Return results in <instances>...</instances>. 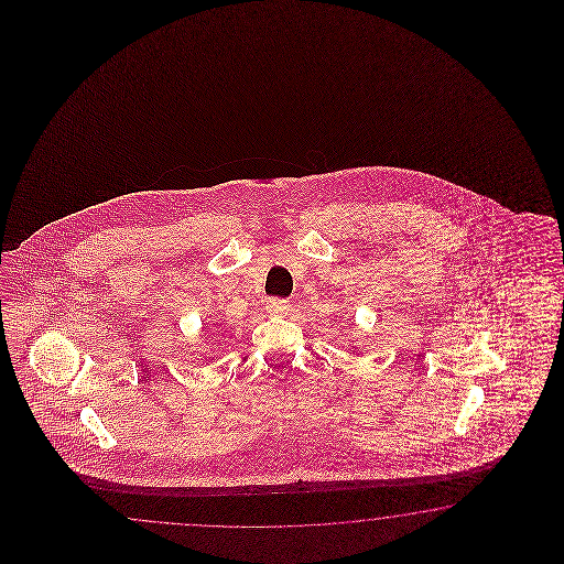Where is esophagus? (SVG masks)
<instances>
[{
  "instance_id": "esophagus-1",
  "label": "esophagus",
  "mask_w": 564,
  "mask_h": 564,
  "mask_svg": "<svg viewBox=\"0 0 564 564\" xmlns=\"http://www.w3.org/2000/svg\"><path fill=\"white\" fill-rule=\"evenodd\" d=\"M265 311L272 316H284L290 311V300L286 299H268L265 302Z\"/></svg>"
}]
</instances>
